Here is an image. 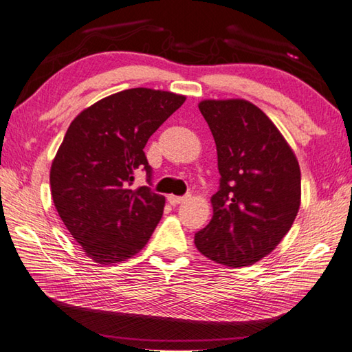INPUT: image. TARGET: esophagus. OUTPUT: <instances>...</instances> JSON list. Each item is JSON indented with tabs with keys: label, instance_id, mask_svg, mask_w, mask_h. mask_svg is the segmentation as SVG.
<instances>
[{
	"label": "esophagus",
	"instance_id": "obj_1",
	"mask_svg": "<svg viewBox=\"0 0 352 352\" xmlns=\"http://www.w3.org/2000/svg\"><path fill=\"white\" fill-rule=\"evenodd\" d=\"M184 199H186V197H175V195H168V201H169V204H170V206L182 204Z\"/></svg>",
	"mask_w": 352,
	"mask_h": 352
}]
</instances>
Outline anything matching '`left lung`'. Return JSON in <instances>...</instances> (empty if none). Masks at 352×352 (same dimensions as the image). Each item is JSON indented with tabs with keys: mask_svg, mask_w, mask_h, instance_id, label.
<instances>
[{
	"mask_svg": "<svg viewBox=\"0 0 352 352\" xmlns=\"http://www.w3.org/2000/svg\"><path fill=\"white\" fill-rule=\"evenodd\" d=\"M218 151L219 189L213 216L195 234L197 250L241 267L272 252L301 206V170L294 149L263 111L246 100L198 104Z\"/></svg>",
	"mask_w": 352,
	"mask_h": 352,
	"instance_id": "left-lung-1",
	"label": "left lung"
}]
</instances>
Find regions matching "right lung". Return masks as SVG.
Masks as SVG:
<instances>
[{
  "label": "right lung",
  "instance_id": "right-lung-1",
  "mask_svg": "<svg viewBox=\"0 0 352 352\" xmlns=\"http://www.w3.org/2000/svg\"><path fill=\"white\" fill-rule=\"evenodd\" d=\"M184 101L174 92L126 89L96 101L71 122L51 164V195L66 228L96 263L136 256L159 223L164 197L146 186H130L140 168L149 183L144 148Z\"/></svg>",
  "mask_w": 352,
  "mask_h": 352
}]
</instances>
